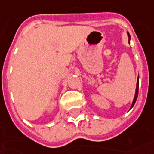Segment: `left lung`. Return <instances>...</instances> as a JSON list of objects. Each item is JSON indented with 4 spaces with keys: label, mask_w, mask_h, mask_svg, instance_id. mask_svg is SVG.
Instances as JSON below:
<instances>
[{
    "label": "left lung",
    "mask_w": 154,
    "mask_h": 154,
    "mask_svg": "<svg viewBox=\"0 0 154 154\" xmlns=\"http://www.w3.org/2000/svg\"><path fill=\"white\" fill-rule=\"evenodd\" d=\"M127 35H128V38H129V40L131 39V38H130L129 33H127ZM139 77L137 78V88H136V93H135V96H134V99H133V101H132V103H131V109L134 106L135 103H136V101H137V96H138V88H139V82H138Z\"/></svg>",
    "instance_id": "1"
}]
</instances>
